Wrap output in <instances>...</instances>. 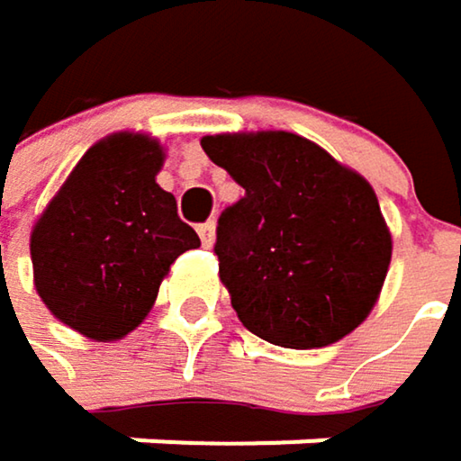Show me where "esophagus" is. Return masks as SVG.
Returning a JSON list of instances; mask_svg holds the SVG:
<instances>
[{"label": "esophagus", "instance_id": "1", "mask_svg": "<svg viewBox=\"0 0 461 461\" xmlns=\"http://www.w3.org/2000/svg\"><path fill=\"white\" fill-rule=\"evenodd\" d=\"M214 230H217V225L209 220V222H203L201 228H198V236H201V244L203 247H212L214 244Z\"/></svg>", "mask_w": 461, "mask_h": 461}]
</instances>
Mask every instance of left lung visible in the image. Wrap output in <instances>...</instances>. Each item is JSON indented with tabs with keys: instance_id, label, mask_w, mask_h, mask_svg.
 I'll list each match as a JSON object with an SVG mask.
<instances>
[{
	"instance_id": "8db88e82",
	"label": "left lung",
	"mask_w": 461,
	"mask_h": 461,
	"mask_svg": "<svg viewBox=\"0 0 461 461\" xmlns=\"http://www.w3.org/2000/svg\"><path fill=\"white\" fill-rule=\"evenodd\" d=\"M201 147L244 187L214 244L241 325L285 348H322L359 328L392 260L370 182L290 131L214 133Z\"/></svg>"
}]
</instances>
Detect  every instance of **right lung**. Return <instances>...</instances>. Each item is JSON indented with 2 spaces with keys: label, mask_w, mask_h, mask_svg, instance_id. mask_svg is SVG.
Returning <instances> with one entry per match:
<instances>
[{
  "label": "right lung",
  "mask_w": 461,
  "mask_h": 461,
  "mask_svg": "<svg viewBox=\"0 0 461 461\" xmlns=\"http://www.w3.org/2000/svg\"><path fill=\"white\" fill-rule=\"evenodd\" d=\"M158 139L96 141L32 228L34 287L50 314L91 341H117L149 314L171 263L201 247L155 176Z\"/></svg>",
  "instance_id": "obj_1"
}]
</instances>
